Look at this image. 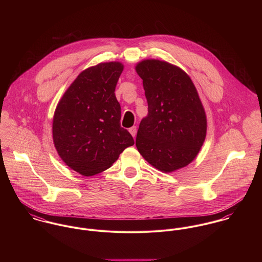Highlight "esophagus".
Here are the masks:
<instances>
[{"instance_id":"esophagus-1","label":"esophagus","mask_w":262,"mask_h":262,"mask_svg":"<svg viewBox=\"0 0 262 262\" xmlns=\"http://www.w3.org/2000/svg\"><path fill=\"white\" fill-rule=\"evenodd\" d=\"M129 132L131 133V135H132L133 137H135V136H136V133H137V127H136V126L131 127V128L129 129Z\"/></svg>"}]
</instances>
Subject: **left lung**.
I'll return each instance as SVG.
<instances>
[{
    "label": "left lung",
    "mask_w": 262,
    "mask_h": 262,
    "mask_svg": "<svg viewBox=\"0 0 262 262\" xmlns=\"http://www.w3.org/2000/svg\"><path fill=\"white\" fill-rule=\"evenodd\" d=\"M135 70L148 103L137 132V149L160 171L187 166L207 133L206 113L193 82L182 69L158 59L142 60Z\"/></svg>",
    "instance_id": "8db88e82"
}]
</instances>
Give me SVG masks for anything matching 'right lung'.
Instances as JSON below:
<instances>
[{
  "label": "right lung",
  "instance_id": "add662e5",
  "mask_svg": "<svg viewBox=\"0 0 262 262\" xmlns=\"http://www.w3.org/2000/svg\"><path fill=\"white\" fill-rule=\"evenodd\" d=\"M121 62H102L81 72L60 99L53 117L54 146L63 162L92 177L111 167L133 137L121 127L115 96Z\"/></svg>",
  "mask_w": 262,
  "mask_h": 262
}]
</instances>
